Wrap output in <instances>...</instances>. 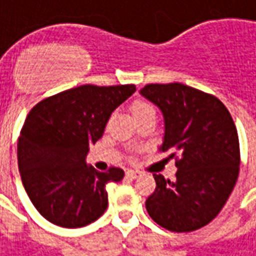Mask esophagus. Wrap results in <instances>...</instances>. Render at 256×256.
<instances>
[{"instance_id":"34e87169","label":"esophagus","mask_w":256,"mask_h":256,"mask_svg":"<svg viewBox=\"0 0 256 256\" xmlns=\"http://www.w3.org/2000/svg\"><path fill=\"white\" fill-rule=\"evenodd\" d=\"M140 175V171H134V170H128L126 171V176H128V178H136Z\"/></svg>"}]
</instances>
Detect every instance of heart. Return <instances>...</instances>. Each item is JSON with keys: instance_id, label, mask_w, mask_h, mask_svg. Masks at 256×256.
I'll use <instances>...</instances> for the list:
<instances>
[{"instance_id": "obj_1", "label": "heart", "mask_w": 256, "mask_h": 256, "mask_svg": "<svg viewBox=\"0 0 256 256\" xmlns=\"http://www.w3.org/2000/svg\"><path fill=\"white\" fill-rule=\"evenodd\" d=\"M132 112L136 120H140V118H144V116H156V108H152L150 104H148V102L140 100L132 102Z\"/></svg>"}]
</instances>
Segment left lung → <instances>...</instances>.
I'll list each match as a JSON object with an SVG mask.
<instances>
[{"mask_svg": "<svg viewBox=\"0 0 256 256\" xmlns=\"http://www.w3.org/2000/svg\"><path fill=\"white\" fill-rule=\"evenodd\" d=\"M140 94L164 118L162 152H171L174 180L152 174L156 187L146 200L156 223L168 231L190 232L220 212L239 175L238 132L227 108L212 94L179 82L150 84Z\"/></svg>", "mask_w": 256, "mask_h": 256, "instance_id": "left-lung-1", "label": "left lung"}]
</instances>
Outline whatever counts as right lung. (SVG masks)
I'll return each instance as SVG.
<instances>
[{
  "instance_id": "obj_1",
  "label": "right lung",
  "mask_w": 256,
  "mask_h": 256,
  "mask_svg": "<svg viewBox=\"0 0 256 256\" xmlns=\"http://www.w3.org/2000/svg\"><path fill=\"white\" fill-rule=\"evenodd\" d=\"M134 92L136 85H82L30 110L18 138V168L30 200L49 222L77 228L106 211V183L120 182L124 172L96 171L86 164V154L112 112Z\"/></svg>"
}]
</instances>
